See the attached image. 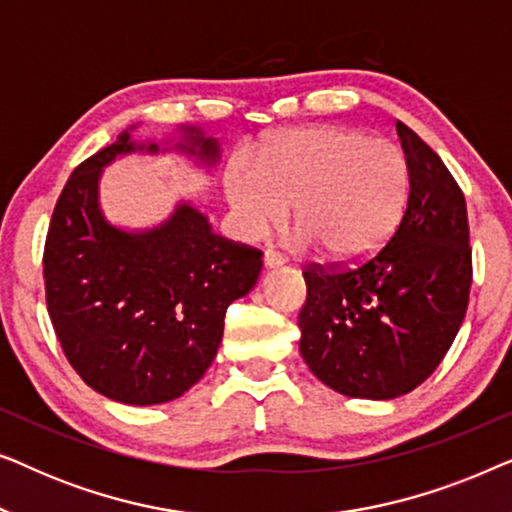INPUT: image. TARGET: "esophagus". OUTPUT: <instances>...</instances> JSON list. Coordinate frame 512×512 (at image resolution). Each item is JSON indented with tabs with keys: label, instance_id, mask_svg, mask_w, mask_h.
Segmentation results:
<instances>
[{
	"label": "esophagus",
	"instance_id": "obj_1",
	"mask_svg": "<svg viewBox=\"0 0 512 512\" xmlns=\"http://www.w3.org/2000/svg\"><path fill=\"white\" fill-rule=\"evenodd\" d=\"M263 261H265V265H268V268H279V265L284 263V256L279 254V251H275V249H265Z\"/></svg>",
	"mask_w": 512,
	"mask_h": 512
}]
</instances>
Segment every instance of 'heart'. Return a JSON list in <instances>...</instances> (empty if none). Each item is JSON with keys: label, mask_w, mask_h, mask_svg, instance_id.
<instances>
[{"label": "heart", "mask_w": 512, "mask_h": 512, "mask_svg": "<svg viewBox=\"0 0 512 512\" xmlns=\"http://www.w3.org/2000/svg\"><path fill=\"white\" fill-rule=\"evenodd\" d=\"M228 200L249 235L293 219L300 242L333 258H359L396 226L408 195L403 153L384 139L345 128L279 135L251 167H230Z\"/></svg>", "instance_id": "obj_1"}]
</instances>
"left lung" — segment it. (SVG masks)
Masks as SVG:
<instances>
[{"label": "left lung", "mask_w": 512, "mask_h": 512, "mask_svg": "<svg viewBox=\"0 0 512 512\" xmlns=\"http://www.w3.org/2000/svg\"><path fill=\"white\" fill-rule=\"evenodd\" d=\"M410 191L401 223L375 254L310 263L300 354L326 387L396 398L419 387L450 349L468 307L473 258L464 193L429 144L396 123Z\"/></svg>", "instance_id": "left-lung-1"}]
</instances>
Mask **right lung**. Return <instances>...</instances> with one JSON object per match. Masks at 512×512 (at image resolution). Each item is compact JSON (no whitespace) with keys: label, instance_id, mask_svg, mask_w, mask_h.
Listing matches in <instances>:
<instances>
[{"label":"right lung","instance_id":"1","mask_svg":"<svg viewBox=\"0 0 512 512\" xmlns=\"http://www.w3.org/2000/svg\"><path fill=\"white\" fill-rule=\"evenodd\" d=\"M186 132L179 149L214 163V139ZM135 149L123 132L67 179L44 244V284L55 335L81 380L111 401L156 405L212 366L228 305L254 289L263 251L214 235L191 205L149 233L109 226L97 179Z\"/></svg>","mask_w":512,"mask_h":512}]
</instances>
